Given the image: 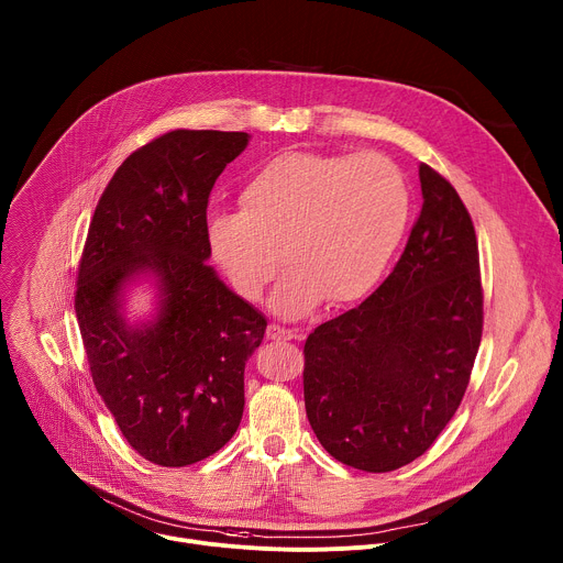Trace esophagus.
I'll use <instances>...</instances> for the list:
<instances>
[{"instance_id": "obj_1", "label": "esophagus", "mask_w": 563, "mask_h": 563, "mask_svg": "<svg viewBox=\"0 0 563 563\" xmlns=\"http://www.w3.org/2000/svg\"><path fill=\"white\" fill-rule=\"evenodd\" d=\"M267 339H269V341H291V339H294V332L272 323V325L267 328Z\"/></svg>"}]
</instances>
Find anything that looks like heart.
Listing matches in <instances>:
<instances>
[{
    "instance_id": "b5f03b06",
    "label": "heart",
    "mask_w": 563,
    "mask_h": 563,
    "mask_svg": "<svg viewBox=\"0 0 563 563\" xmlns=\"http://www.w3.org/2000/svg\"><path fill=\"white\" fill-rule=\"evenodd\" d=\"M408 218L410 187L387 155L283 153L245 185L240 211L207 216L205 238L231 289L252 302L285 261L274 309L296 318L323 298H363L391 261Z\"/></svg>"
}]
</instances>
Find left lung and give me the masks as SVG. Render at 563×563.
Masks as SVG:
<instances>
[{
  "instance_id": "8db88e82",
  "label": "left lung",
  "mask_w": 563,
  "mask_h": 563,
  "mask_svg": "<svg viewBox=\"0 0 563 563\" xmlns=\"http://www.w3.org/2000/svg\"><path fill=\"white\" fill-rule=\"evenodd\" d=\"M423 207L408 245L358 307L305 341V410L336 461L391 472L437 441L461 406L484 332L472 218L456 189L419 167Z\"/></svg>"
}]
</instances>
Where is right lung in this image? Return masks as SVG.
Segmentation results:
<instances>
[{
  "label": "right lung",
  "mask_w": 563,
  "mask_h": 563,
  "mask_svg": "<svg viewBox=\"0 0 563 563\" xmlns=\"http://www.w3.org/2000/svg\"><path fill=\"white\" fill-rule=\"evenodd\" d=\"M243 131L176 129L135 148L107 185L77 267L75 313L93 383L126 443L183 467L216 454L245 408V363L267 320L207 265L209 194ZM151 271L161 313L129 329L119 291Z\"/></svg>",
  "instance_id": "1"
}]
</instances>
